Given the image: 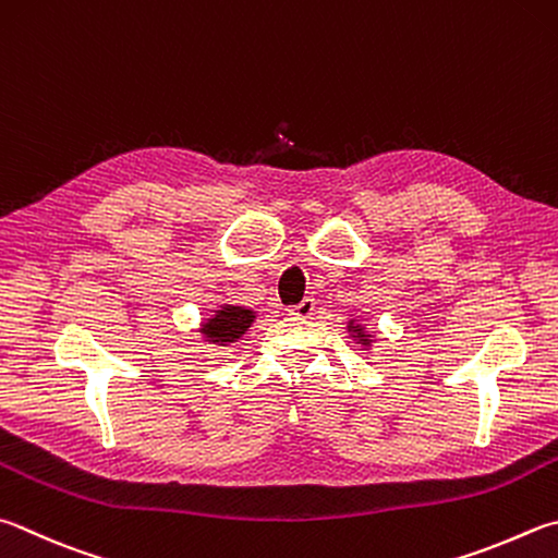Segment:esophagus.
<instances>
[{
	"label": "esophagus",
	"instance_id": "34e87169",
	"mask_svg": "<svg viewBox=\"0 0 558 558\" xmlns=\"http://www.w3.org/2000/svg\"><path fill=\"white\" fill-rule=\"evenodd\" d=\"M288 314H290V317H298V319H310L312 314H314V300H312V298H305V300L300 302V305L290 307Z\"/></svg>",
	"mask_w": 558,
	"mask_h": 558
}]
</instances>
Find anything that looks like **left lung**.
<instances>
[{"label":"left lung","instance_id":"1","mask_svg":"<svg viewBox=\"0 0 558 558\" xmlns=\"http://www.w3.org/2000/svg\"><path fill=\"white\" fill-rule=\"evenodd\" d=\"M347 333L353 339V343H359L361 351H373V343H376V333H373L366 324H361V319L349 317L347 319Z\"/></svg>","mask_w":558,"mask_h":558}]
</instances>
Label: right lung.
I'll list each match as a JSON object with an SVG mask.
<instances>
[{"instance_id":"1","label":"right lung","mask_w":558,"mask_h":558,"mask_svg":"<svg viewBox=\"0 0 558 558\" xmlns=\"http://www.w3.org/2000/svg\"><path fill=\"white\" fill-rule=\"evenodd\" d=\"M258 314L251 307L236 305V302H221V305L199 322V341L215 349H227L236 343L251 329Z\"/></svg>"}]
</instances>
